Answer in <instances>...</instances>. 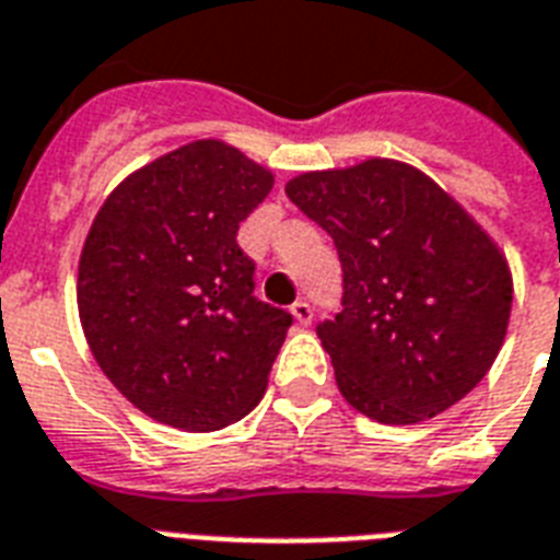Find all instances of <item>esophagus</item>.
Returning <instances> with one entry per match:
<instances>
[{"label": "esophagus", "mask_w": 560, "mask_h": 560, "mask_svg": "<svg viewBox=\"0 0 560 560\" xmlns=\"http://www.w3.org/2000/svg\"><path fill=\"white\" fill-rule=\"evenodd\" d=\"M292 315H294V320L301 324V327H310L312 315H315V312H312V306L306 301H294L292 303Z\"/></svg>", "instance_id": "esophagus-1"}]
</instances>
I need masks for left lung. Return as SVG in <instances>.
Segmentation results:
<instances>
[{"label":"left lung","mask_w":560,"mask_h":560,"mask_svg":"<svg viewBox=\"0 0 560 560\" xmlns=\"http://www.w3.org/2000/svg\"><path fill=\"white\" fill-rule=\"evenodd\" d=\"M285 195L339 250L341 312L318 339L350 406L418 423L474 392L511 315L509 266L488 233L397 160L306 172Z\"/></svg>","instance_id":"8db88e82"}]
</instances>
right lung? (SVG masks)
Listing matches in <instances>:
<instances>
[{
    "label": "right lung",
    "mask_w": 560,
    "mask_h": 560,
    "mask_svg": "<svg viewBox=\"0 0 560 560\" xmlns=\"http://www.w3.org/2000/svg\"><path fill=\"white\" fill-rule=\"evenodd\" d=\"M275 177L219 140L116 186L86 233L78 312L95 362L149 418L215 432L266 394L292 315L254 294L240 224Z\"/></svg>",
    "instance_id": "right-lung-1"
}]
</instances>
